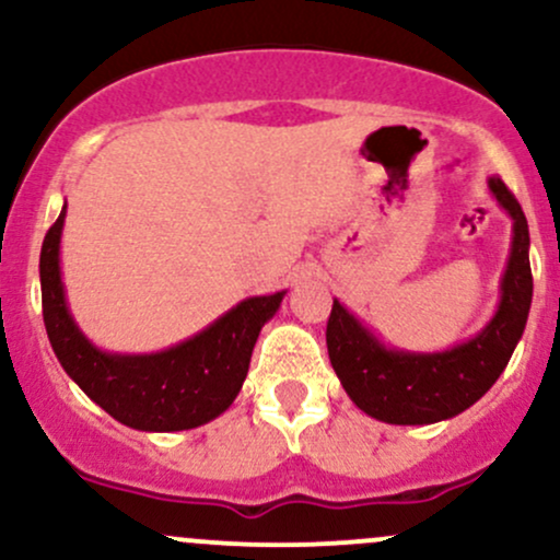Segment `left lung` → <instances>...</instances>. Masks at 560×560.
Wrapping results in <instances>:
<instances>
[{"label": "left lung", "instance_id": "8db88e82", "mask_svg": "<svg viewBox=\"0 0 560 560\" xmlns=\"http://www.w3.org/2000/svg\"><path fill=\"white\" fill-rule=\"evenodd\" d=\"M494 202L513 221L511 253L492 318L474 337L447 350L419 352L384 345L369 326L334 300L326 347L352 402L371 419L423 427L464 413L503 374L532 307L529 226L522 205L498 176L487 178Z\"/></svg>", "mask_w": 560, "mask_h": 560}]
</instances>
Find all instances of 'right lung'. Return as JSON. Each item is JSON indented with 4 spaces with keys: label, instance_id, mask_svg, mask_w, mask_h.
Masks as SVG:
<instances>
[{
    "label": "right lung",
    "instance_id": "add662e5",
    "mask_svg": "<svg viewBox=\"0 0 560 560\" xmlns=\"http://www.w3.org/2000/svg\"><path fill=\"white\" fill-rule=\"evenodd\" d=\"M66 213L68 202L44 236L38 258L44 326L66 374L115 421L139 432H184L218 419L240 395L258 334L276 316L287 289L236 302L202 331L165 350H102L75 324L66 298L60 266Z\"/></svg>",
    "mask_w": 560,
    "mask_h": 560
}]
</instances>
